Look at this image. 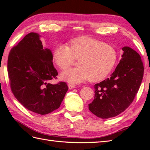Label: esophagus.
Segmentation results:
<instances>
[{"mask_svg":"<svg viewBox=\"0 0 150 150\" xmlns=\"http://www.w3.org/2000/svg\"><path fill=\"white\" fill-rule=\"evenodd\" d=\"M68 88H69V89L71 90V89H73V88H75V85L72 84H68Z\"/></svg>","mask_w":150,"mask_h":150,"instance_id":"34e87169","label":"esophagus"}]
</instances>
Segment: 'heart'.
I'll list each match as a JSON object with an SVG mask.
<instances>
[{
  "label": "heart",
  "mask_w": 150,
  "mask_h": 150,
  "mask_svg": "<svg viewBox=\"0 0 150 150\" xmlns=\"http://www.w3.org/2000/svg\"><path fill=\"white\" fill-rule=\"evenodd\" d=\"M53 60L59 68L66 70L79 60V67L62 73V79L79 83L89 79L98 82L110 74L115 64L117 53L111 44L90 37H81L70 41L69 47L59 45L54 50Z\"/></svg>",
  "instance_id": "1"
}]
</instances>
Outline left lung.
<instances>
[{
  "mask_svg": "<svg viewBox=\"0 0 150 150\" xmlns=\"http://www.w3.org/2000/svg\"><path fill=\"white\" fill-rule=\"evenodd\" d=\"M119 64L110 78L95 84V98L89 104L92 113L102 119L115 117L126 110L139 90L144 68L139 54L124 47Z\"/></svg>",
  "mask_w": 150,
  "mask_h": 150,
  "instance_id": "left-lung-1",
  "label": "left lung"
}]
</instances>
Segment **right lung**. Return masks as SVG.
Here are the masks:
<instances>
[{
	"label": "right lung",
	"mask_w": 150,
	"mask_h": 150,
	"mask_svg": "<svg viewBox=\"0 0 150 150\" xmlns=\"http://www.w3.org/2000/svg\"><path fill=\"white\" fill-rule=\"evenodd\" d=\"M8 73L11 90L19 103L40 115L52 112L60 107L68 85L50 80L58 75L53 64V54L44 47L40 36L27 34L11 49L8 60Z\"/></svg>",
	"instance_id": "obj_1"
}]
</instances>
